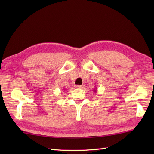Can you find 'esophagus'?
Listing matches in <instances>:
<instances>
[{
	"mask_svg": "<svg viewBox=\"0 0 154 154\" xmlns=\"http://www.w3.org/2000/svg\"><path fill=\"white\" fill-rule=\"evenodd\" d=\"M84 85H75V87L77 88V89H83L84 88Z\"/></svg>",
	"mask_w": 154,
	"mask_h": 154,
	"instance_id": "1",
	"label": "esophagus"
}]
</instances>
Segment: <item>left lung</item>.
I'll list each match as a JSON object with an SVG mask.
<instances>
[{"label": "left lung", "instance_id": "8db88e82", "mask_svg": "<svg viewBox=\"0 0 154 154\" xmlns=\"http://www.w3.org/2000/svg\"><path fill=\"white\" fill-rule=\"evenodd\" d=\"M97 88L95 87V89H94V92H97Z\"/></svg>", "mask_w": 154, "mask_h": 154}]
</instances>
